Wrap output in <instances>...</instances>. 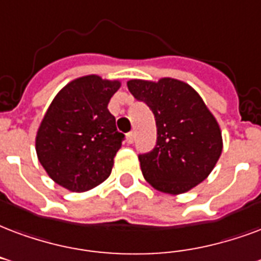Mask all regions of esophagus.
Here are the masks:
<instances>
[{
    "instance_id": "obj_1",
    "label": "esophagus",
    "mask_w": 261,
    "mask_h": 261,
    "mask_svg": "<svg viewBox=\"0 0 261 261\" xmlns=\"http://www.w3.org/2000/svg\"><path fill=\"white\" fill-rule=\"evenodd\" d=\"M125 138H127V142H128V144H133V142H134V140H136L134 133H133V131H131V133H128V134L125 136Z\"/></svg>"
}]
</instances>
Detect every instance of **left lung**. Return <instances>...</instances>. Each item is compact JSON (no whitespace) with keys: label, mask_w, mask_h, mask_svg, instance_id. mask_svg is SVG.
Returning a JSON list of instances; mask_svg holds the SVG:
<instances>
[{"label":"left lung","mask_w":261,"mask_h":261,"mask_svg":"<svg viewBox=\"0 0 261 261\" xmlns=\"http://www.w3.org/2000/svg\"><path fill=\"white\" fill-rule=\"evenodd\" d=\"M127 87L155 115V148L138 156L144 178L171 195L184 194L207 178L221 155L223 138L199 94L170 77L158 83L130 80Z\"/></svg>","instance_id":"obj_1"}]
</instances>
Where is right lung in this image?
I'll use <instances>...</instances> for the list:
<instances>
[{
  "label": "right lung",
  "mask_w": 261,
  "mask_h": 261,
  "mask_svg": "<svg viewBox=\"0 0 261 261\" xmlns=\"http://www.w3.org/2000/svg\"><path fill=\"white\" fill-rule=\"evenodd\" d=\"M120 82L99 76L80 77L54 98L38 127L36 152L57 184L86 192L111 175L124 134L108 109Z\"/></svg>",
  "instance_id": "1"
}]
</instances>
